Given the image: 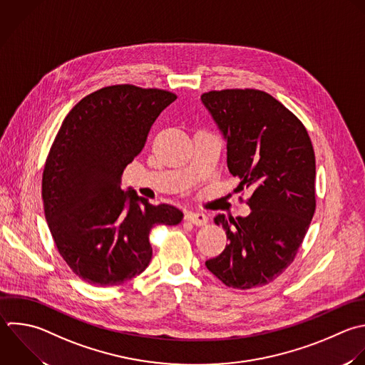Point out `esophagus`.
Returning a JSON list of instances; mask_svg holds the SVG:
<instances>
[{"label": "esophagus", "mask_w": 365, "mask_h": 365, "mask_svg": "<svg viewBox=\"0 0 365 365\" xmlns=\"http://www.w3.org/2000/svg\"><path fill=\"white\" fill-rule=\"evenodd\" d=\"M185 220L187 221H191L192 224L201 227V225H205L208 222V217L204 214V212H194V211H188L185 214Z\"/></svg>", "instance_id": "1"}]
</instances>
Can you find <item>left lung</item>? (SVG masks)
<instances>
[{"mask_svg":"<svg viewBox=\"0 0 365 365\" xmlns=\"http://www.w3.org/2000/svg\"><path fill=\"white\" fill-rule=\"evenodd\" d=\"M227 143V165L238 191H252L247 217L218 214L228 244L207 268L225 285L261 287L294 261L315 211V155L302 123L259 90L201 96Z\"/></svg>","mask_w":365,"mask_h":365,"instance_id":"8db88e82","label":"left lung"}]
</instances>
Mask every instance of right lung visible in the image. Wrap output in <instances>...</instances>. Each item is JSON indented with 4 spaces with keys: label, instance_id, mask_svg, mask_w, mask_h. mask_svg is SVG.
<instances>
[{
    "label": "right lung",
    "instance_id": "right-lung-1",
    "mask_svg": "<svg viewBox=\"0 0 365 365\" xmlns=\"http://www.w3.org/2000/svg\"><path fill=\"white\" fill-rule=\"evenodd\" d=\"M175 100L164 90L111 86L84 97L63 121L43 174L44 211L58 252L88 284L113 287L141 274L153 257L151 228L184 217L121 190L124 168Z\"/></svg>",
    "mask_w": 365,
    "mask_h": 365
}]
</instances>
